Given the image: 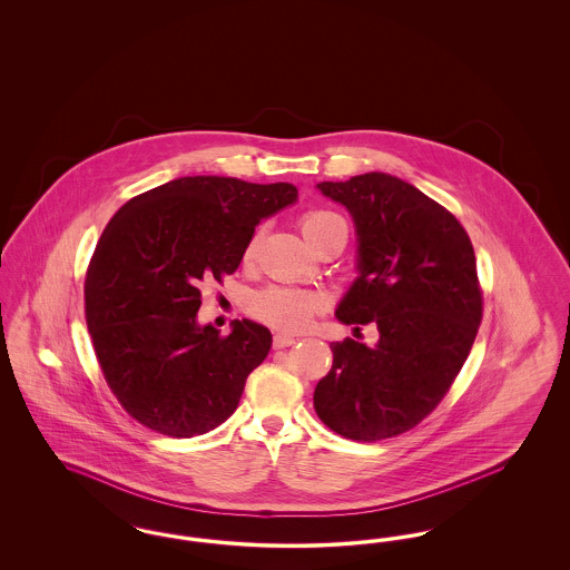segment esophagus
<instances>
[{
    "instance_id": "obj_1",
    "label": "esophagus",
    "mask_w": 570,
    "mask_h": 570,
    "mask_svg": "<svg viewBox=\"0 0 570 570\" xmlns=\"http://www.w3.org/2000/svg\"><path fill=\"white\" fill-rule=\"evenodd\" d=\"M295 342H297L295 335L284 333V331H279V333L273 335V346H275V348H286V346H293Z\"/></svg>"
}]
</instances>
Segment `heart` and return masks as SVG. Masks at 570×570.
<instances>
[{
    "label": "heart",
    "mask_w": 570,
    "mask_h": 570,
    "mask_svg": "<svg viewBox=\"0 0 570 570\" xmlns=\"http://www.w3.org/2000/svg\"><path fill=\"white\" fill-rule=\"evenodd\" d=\"M342 224H344L342 217L326 209H312L301 217V230L309 245L316 244L331 228ZM258 242H261V230H256L245 245L244 261L254 258ZM316 309H318V298L314 295L301 293L295 288H284V286L265 288L249 301V312L254 318L284 331H298L307 326V323L314 318Z\"/></svg>",
    "instance_id": "heart-1"
}]
</instances>
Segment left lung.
<instances>
[{
  "mask_svg": "<svg viewBox=\"0 0 570 570\" xmlns=\"http://www.w3.org/2000/svg\"><path fill=\"white\" fill-rule=\"evenodd\" d=\"M358 237V277L335 316L379 328L374 346L333 342L314 407L335 434L376 442L416 428L449 393L483 318L474 247L458 217L386 173L323 181Z\"/></svg>",
  "mask_w": 570,
  "mask_h": 570,
  "instance_id": "left-lung-1",
  "label": "left lung"
}]
</instances>
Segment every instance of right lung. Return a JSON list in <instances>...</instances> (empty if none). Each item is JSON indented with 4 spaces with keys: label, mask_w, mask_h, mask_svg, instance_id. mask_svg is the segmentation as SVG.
Returning a JSON list of instances; mask_svg holds the SVG:
<instances>
[{
    "label": "right lung",
    "mask_w": 570,
    "mask_h": 570,
    "mask_svg": "<svg viewBox=\"0 0 570 570\" xmlns=\"http://www.w3.org/2000/svg\"><path fill=\"white\" fill-rule=\"evenodd\" d=\"M295 200L293 184L198 175L138 194L107 224L85 318L112 395L140 425L191 438L237 410L272 333L247 318L228 335L198 325L200 286L237 272L256 224Z\"/></svg>",
    "instance_id": "right-lung-1"
}]
</instances>
